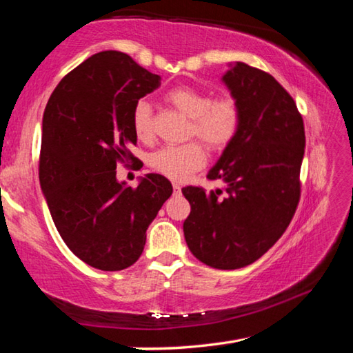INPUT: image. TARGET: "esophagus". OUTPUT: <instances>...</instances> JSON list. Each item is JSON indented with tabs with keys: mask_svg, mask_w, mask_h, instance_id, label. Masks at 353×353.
Masks as SVG:
<instances>
[{
	"mask_svg": "<svg viewBox=\"0 0 353 353\" xmlns=\"http://www.w3.org/2000/svg\"><path fill=\"white\" fill-rule=\"evenodd\" d=\"M172 188H174V193H181V190H182V187L179 183H172Z\"/></svg>",
	"mask_w": 353,
	"mask_h": 353,
	"instance_id": "1",
	"label": "esophagus"
}]
</instances>
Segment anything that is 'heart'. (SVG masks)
<instances>
[{"label": "heart", "instance_id": "b5f03b06", "mask_svg": "<svg viewBox=\"0 0 353 353\" xmlns=\"http://www.w3.org/2000/svg\"><path fill=\"white\" fill-rule=\"evenodd\" d=\"M165 99L190 118L188 137H198L210 151H224L240 129V104L232 97L213 99L212 93L190 85H179L166 92ZM132 128L140 140H152V109L148 101L140 99L134 105ZM205 162V149L199 141L162 148L154 152L149 160L154 171L171 181H183L194 171L201 170Z\"/></svg>", "mask_w": 353, "mask_h": 353}]
</instances>
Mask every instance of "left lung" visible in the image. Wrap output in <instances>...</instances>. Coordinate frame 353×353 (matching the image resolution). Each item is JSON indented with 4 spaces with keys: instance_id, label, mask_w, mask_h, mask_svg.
<instances>
[{
    "instance_id": "1",
    "label": "left lung",
    "mask_w": 353,
    "mask_h": 353,
    "mask_svg": "<svg viewBox=\"0 0 353 353\" xmlns=\"http://www.w3.org/2000/svg\"><path fill=\"white\" fill-rule=\"evenodd\" d=\"M223 82L240 104L241 123L207 177L225 188H182L191 205L183 235L207 266L238 270L268 252L294 216L305 129L294 99L266 71L236 62Z\"/></svg>"
}]
</instances>
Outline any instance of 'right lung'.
I'll return each instance as SVG.
<instances>
[{
  "instance_id": "right-lung-1",
  "label": "right lung",
  "mask_w": 353,
  "mask_h": 353,
  "mask_svg": "<svg viewBox=\"0 0 353 353\" xmlns=\"http://www.w3.org/2000/svg\"><path fill=\"white\" fill-rule=\"evenodd\" d=\"M160 85L132 57L103 51L63 77L43 113L39 177L62 240L101 271H121L140 259L146 230L172 185L146 174L137 188L117 181V165L135 159L132 110Z\"/></svg>"
}]
</instances>
